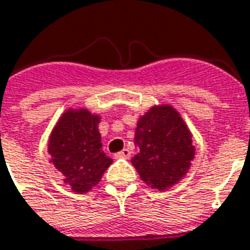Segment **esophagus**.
<instances>
[{
	"label": "esophagus",
	"mask_w": 250,
	"mask_h": 250,
	"mask_svg": "<svg viewBox=\"0 0 250 250\" xmlns=\"http://www.w3.org/2000/svg\"><path fill=\"white\" fill-rule=\"evenodd\" d=\"M130 150L129 149H122L121 152L116 153V159H129L130 157Z\"/></svg>",
	"instance_id": "34e87169"
}]
</instances>
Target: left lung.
I'll use <instances>...</instances> for the list:
<instances>
[{"mask_svg":"<svg viewBox=\"0 0 250 250\" xmlns=\"http://www.w3.org/2000/svg\"><path fill=\"white\" fill-rule=\"evenodd\" d=\"M134 144L139 152L133 167L145 185L159 191L182 182L195 156L190 129L169 104L152 106L139 117Z\"/></svg>","mask_w":250,"mask_h":250,"instance_id":"left-lung-1","label":"left lung"}]
</instances>
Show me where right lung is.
I'll use <instances>...</instances> for the list:
<instances>
[{
    "label": "right lung",
    "mask_w": 250,
    "mask_h": 250,
    "mask_svg": "<svg viewBox=\"0 0 250 250\" xmlns=\"http://www.w3.org/2000/svg\"><path fill=\"white\" fill-rule=\"evenodd\" d=\"M100 122V114L84 107H68L49 134V163L63 175L72 192L91 191L113 163L102 149Z\"/></svg>",
    "instance_id": "obj_1"
}]
</instances>
